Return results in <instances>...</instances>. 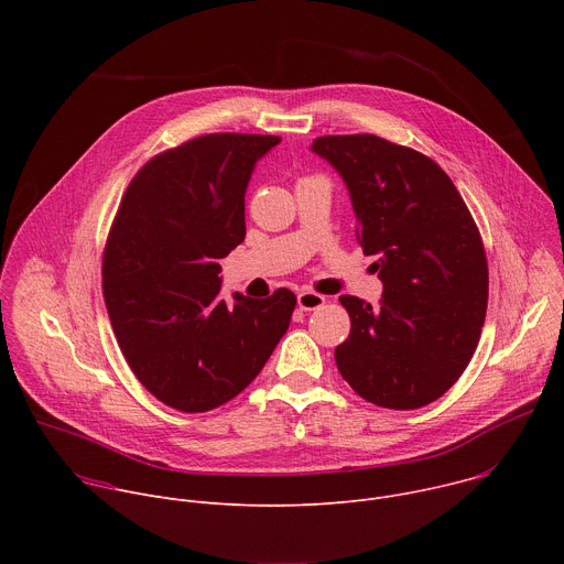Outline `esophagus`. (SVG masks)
Returning a JSON list of instances; mask_svg holds the SVG:
<instances>
[{
	"instance_id": "34e87169",
	"label": "esophagus",
	"mask_w": 564,
	"mask_h": 564,
	"mask_svg": "<svg viewBox=\"0 0 564 564\" xmlns=\"http://www.w3.org/2000/svg\"><path fill=\"white\" fill-rule=\"evenodd\" d=\"M296 303H299V307H301V310L310 312V310H316V307L324 305V303H326V296H324V294H318V292L301 290V292L296 294Z\"/></svg>"
}]
</instances>
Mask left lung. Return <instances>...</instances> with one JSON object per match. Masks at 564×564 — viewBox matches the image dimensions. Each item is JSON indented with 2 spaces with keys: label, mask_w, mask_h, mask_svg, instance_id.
Instances as JSON below:
<instances>
[{
  "label": "left lung",
  "mask_w": 564,
  "mask_h": 564,
  "mask_svg": "<svg viewBox=\"0 0 564 564\" xmlns=\"http://www.w3.org/2000/svg\"><path fill=\"white\" fill-rule=\"evenodd\" d=\"M312 151L339 172L357 238L383 283L377 307L344 294L350 335L335 361L350 388L392 411L422 409L466 370L485 326L489 265L453 181L429 155L372 133L321 135Z\"/></svg>",
  "instance_id": "obj_1"
}]
</instances>
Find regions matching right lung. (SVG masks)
<instances>
[{"mask_svg": "<svg viewBox=\"0 0 564 564\" xmlns=\"http://www.w3.org/2000/svg\"><path fill=\"white\" fill-rule=\"evenodd\" d=\"M279 135L207 133L153 155L129 183L102 257V292L138 381L183 413L248 388L296 296H220V259L246 238V189Z\"/></svg>", "mask_w": 564, "mask_h": 564, "instance_id": "obj_1", "label": "right lung"}]
</instances>
